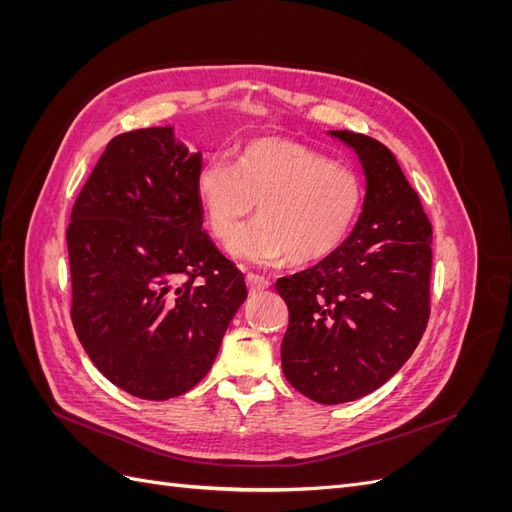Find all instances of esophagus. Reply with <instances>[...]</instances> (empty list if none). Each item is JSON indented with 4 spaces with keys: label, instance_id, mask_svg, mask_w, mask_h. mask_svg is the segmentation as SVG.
<instances>
[{
    "label": "esophagus",
    "instance_id": "1",
    "mask_svg": "<svg viewBox=\"0 0 512 512\" xmlns=\"http://www.w3.org/2000/svg\"><path fill=\"white\" fill-rule=\"evenodd\" d=\"M245 284H247V288L250 290H265V288H269L271 286V282L267 280V277H262V275H256V273H247L245 275Z\"/></svg>",
    "mask_w": 512,
    "mask_h": 512
}]
</instances>
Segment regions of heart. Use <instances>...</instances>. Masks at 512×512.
I'll return each instance as SVG.
<instances>
[{
	"instance_id": "b5f03b06",
	"label": "heart",
	"mask_w": 512,
	"mask_h": 512,
	"mask_svg": "<svg viewBox=\"0 0 512 512\" xmlns=\"http://www.w3.org/2000/svg\"><path fill=\"white\" fill-rule=\"evenodd\" d=\"M194 192L218 241H228L259 205L261 220L236 231L228 245L232 258L258 267L327 260L348 241L365 205L363 179L352 168L280 136L243 143L232 166L218 158L205 162Z\"/></svg>"
}]
</instances>
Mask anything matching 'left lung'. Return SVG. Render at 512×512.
<instances>
[{"instance_id": "8db88e82", "label": "left lung", "mask_w": 512, "mask_h": 512, "mask_svg": "<svg viewBox=\"0 0 512 512\" xmlns=\"http://www.w3.org/2000/svg\"><path fill=\"white\" fill-rule=\"evenodd\" d=\"M354 149L365 205L352 235L316 267L277 280L290 322L286 380L318 404H346L391 380L429 320L431 224L393 153L376 138L329 132Z\"/></svg>"}]
</instances>
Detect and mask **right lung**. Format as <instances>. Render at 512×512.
Wrapping results in <instances>:
<instances>
[{"instance_id": "obj_1", "label": "right lung", "mask_w": 512, "mask_h": 512, "mask_svg": "<svg viewBox=\"0 0 512 512\" xmlns=\"http://www.w3.org/2000/svg\"><path fill=\"white\" fill-rule=\"evenodd\" d=\"M200 166L173 126L119 134L72 207L74 331L102 376L141 399L203 380L247 299L243 273L203 230Z\"/></svg>"}]
</instances>
